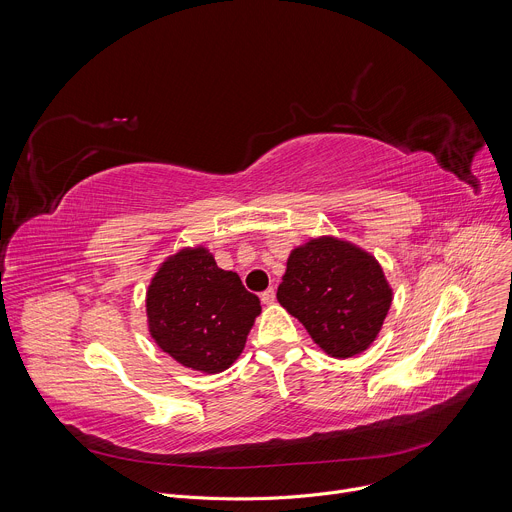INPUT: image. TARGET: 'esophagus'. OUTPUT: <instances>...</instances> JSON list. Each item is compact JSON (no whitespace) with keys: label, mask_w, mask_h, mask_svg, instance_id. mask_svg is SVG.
<instances>
[{"label":"esophagus","mask_w":512,"mask_h":512,"mask_svg":"<svg viewBox=\"0 0 512 512\" xmlns=\"http://www.w3.org/2000/svg\"><path fill=\"white\" fill-rule=\"evenodd\" d=\"M261 302H263L265 306H271V304L275 302V289H273V287H269V289L263 291V294H261Z\"/></svg>","instance_id":"1"}]
</instances>
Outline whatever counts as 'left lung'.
<instances>
[{
    "mask_svg": "<svg viewBox=\"0 0 512 512\" xmlns=\"http://www.w3.org/2000/svg\"><path fill=\"white\" fill-rule=\"evenodd\" d=\"M277 302L326 354L350 358L377 340L393 289L375 255L324 235L289 253Z\"/></svg>",
    "mask_w": 512,
    "mask_h": 512,
    "instance_id": "1",
    "label": "left lung"
}]
</instances>
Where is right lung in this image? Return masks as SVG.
I'll use <instances>...</instances> for the list:
<instances>
[{"label": "right lung", "mask_w": 512, "mask_h": 512, "mask_svg": "<svg viewBox=\"0 0 512 512\" xmlns=\"http://www.w3.org/2000/svg\"><path fill=\"white\" fill-rule=\"evenodd\" d=\"M145 314L154 342L182 367L216 375L241 356L261 314L235 271L216 265L198 245L170 255L145 291Z\"/></svg>", "instance_id": "right-lung-1"}]
</instances>
